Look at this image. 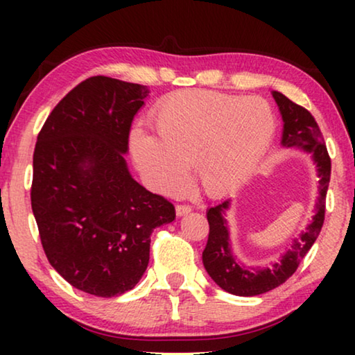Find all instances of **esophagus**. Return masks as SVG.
<instances>
[{"label": "esophagus", "mask_w": 355, "mask_h": 355, "mask_svg": "<svg viewBox=\"0 0 355 355\" xmlns=\"http://www.w3.org/2000/svg\"><path fill=\"white\" fill-rule=\"evenodd\" d=\"M175 211H177L178 216H184V214L191 213L192 208H191L189 205H177V207H175Z\"/></svg>", "instance_id": "1"}]
</instances>
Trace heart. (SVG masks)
Segmentation results:
<instances>
[{
	"label": "heart",
	"instance_id": "heart-1",
	"mask_svg": "<svg viewBox=\"0 0 355 355\" xmlns=\"http://www.w3.org/2000/svg\"><path fill=\"white\" fill-rule=\"evenodd\" d=\"M155 136L131 133V155L150 188L175 194L189 166L209 196L235 189L254 172L275 135L272 107L260 97L203 89L167 95L150 111Z\"/></svg>",
	"mask_w": 355,
	"mask_h": 355
}]
</instances>
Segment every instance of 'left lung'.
<instances>
[{
    "instance_id": "1",
    "label": "left lung",
    "mask_w": 355,
    "mask_h": 355,
    "mask_svg": "<svg viewBox=\"0 0 355 355\" xmlns=\"http://www.w3.org/2000/svg\"><path fill=\"white\" fill-rule=\"evenodd\" d=\"M274 100L277 101L279 110L284 119V135L282 146L299 147L313 156L320 175V199L316 203V214L307 227V230L300 233L294 239L291 249L282 257V260L272 266L264 269H250L236 261L228 244V230L225 220V209H228L230 200H224L211 207L207 211L209 224V235L207 248L202 254L203 266L216 284L227 293L235 296H257L274 290L296 272L299 263L307 255L311 245L316 241L324 224L326 213V194L330 182V156L327 153L326 142L315 117L305 110L286 98L284 94L272 92Z\"/></svg>"
}]
</instances>
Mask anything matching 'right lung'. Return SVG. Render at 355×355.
<instances>
[{
	"label": "right lung",
	"mask_w": 355,
	"mask_h": 355,
	"mask_svg": "<svg viewBox=\"0 0 355 355\" xmlns=\"http://www.w3.org/2000/svg\"><path fill=\"white\" fill-rule=\"evenodd\" d=\"M148 89L91 76L45 120L33 156L31 207L48 261L71 286L120 296L146 272L153 228L175 208L130 175L123 153Z\"/></svg>",
	"instance_id": "1"
}]
</instances>
